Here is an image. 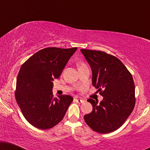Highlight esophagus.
<instances>
[{
    "mask_svg": "<svg viewBox=\"0 0 150 150\" xmlns=\"http://www.w3.org/2000/svg\"><path fill=\"white\" fill-rule=\"evenodd\" d=\"M74 101H75L76 102H77V103H79V104L83 103V100L78 99V98H75V99H74Z\"/></svg>",
    "mask_w": 150,
    "mask_h": 150,
    "instance_id": "obj_1",
    "label": "esophagus"
}]
</instances>
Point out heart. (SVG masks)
Segmentation results:
<instances>
[{
    "label": "heart",
    "mask_w": 150,
    "mask_h": 150,
    "mask_svg": "<svg viewBox=\"0 0 150 150\" xmlns=\"http://www.w3.org/2000/svg\"><path fill=\"white\" fill-rule=\"evenodd\" d=\"M85 63H79V67H82V66H85Z\"/></svg>",
    "instance_id": "heart-1"
}]
</instances>
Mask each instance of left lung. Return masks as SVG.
<instances>
[{"instance_id": "8db88e82", "label": "left lung", "mask_w": 150, "mask_h": 150, "mask_svg": "<svg viewBox=\"0 0 150 150\" xmlns=\"http://www.w3.org/2000/svg\"><path fill=\"white\" fill-rule=\"evenodd\" d=\"M92 70V85L103 96L87 100L93 110L84 119L97 132L106 134L117 130L132 112L135 105V86L132 76L117 57L105 52L81 49Z\"/></svg>"}]
</instances>
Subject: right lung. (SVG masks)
I'll use <instances>...</instances> for the list:
<instances>
[{
	"label": "right lung",
	"mask_w": 150,
	"mask_h": 150,
	"mask_svg": "<svg viewBox=\"0 0 150 150\" xmlns=\"http://www.w3.org/2000/svg\"><path fill=\"white\" fill-rule=\"evenodd\" d=\"M77 48L49 47L40 50L20 67L16 81V100L26 120L42 130L59 124L73 101L68 95L54 98L53 83L59 79Z\"/></svg>",
	"instance_id": "obj_1"
}]
</instances>
